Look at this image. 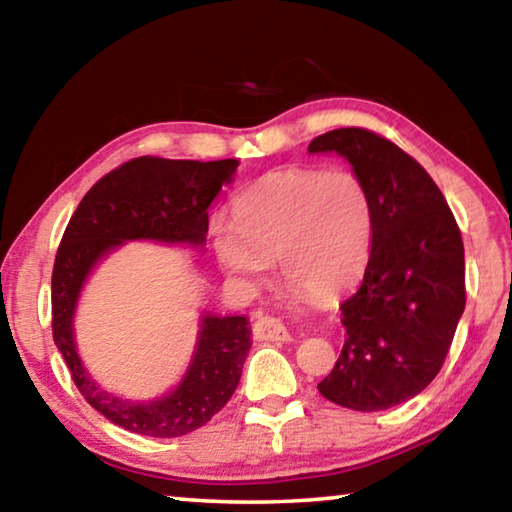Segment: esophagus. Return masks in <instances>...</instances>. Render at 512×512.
<instances>
[{
    "instance_id": "esophagus-1",
    "label": "esophagus",
    "mask_w": 512,
    "mask_h": 512,
    "mask_svg": "<svg viewBox=\"0 0 512 512\" xmlns=\"http://www.w3.org/2000/svg\"><path fill=\"white\" fill-rule=\"evenodd\" d=\"M255 336L259 341H289L291 334L287 325L275 316H262L255 323Z\"/></svg>"
}]
</instances>
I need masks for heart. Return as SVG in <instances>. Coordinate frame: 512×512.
Segmentation results:
<instances>
[{
    "label": "heart",
    "mask_w": 512,
    "mask_h": 512,
    "mask_svg": "<svg viewBox=\"0 0 512 512\" xmlns=\"http://www.w3.org/2000/svg\"><path fill=\"white\" fill-rule=\"evenodd\" d=\"M375 201L350 169L268 173L216 219L210 241L232 280L255 284L275 259L284 280L314 298L339 296L366 273L375 244Z\"/></svg>",
    "instance_id": "heart-1"
}]
</instances>
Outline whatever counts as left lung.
I'll return each mask as SVG.
<instances>
[{"label": "left lung", "instance_id": "left-lung-1", "mask_svg": "<svg viewBox=\"0 0 512 512\" xmlns=\"http://www.w3.org/2000/svg\"><path fill=\"white\" fill-rule=\"evenodd\" d=\"M309 153L348 158L375 201V244L343 300L345 343L318 391L352 411L411 400L443 368L465 309V250L443 192L418 160L368 128H336Z\"/></svg>", "mask_w": 512, "mask_h": 512}]
</instances>
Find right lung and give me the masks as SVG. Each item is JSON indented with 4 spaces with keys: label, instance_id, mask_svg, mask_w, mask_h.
Here are the masks:
<instances>
[{
    "label": "right lung",
    "instance_id": "right-lung-1",
    "mask_svg": "<svg viewBox=\"0 0 512 512\" xmlns=\"http://www.w3.org/2000/svg\"><path fill=\"white\" fill-rule=\"evenodd\" d=\"M239 160H167L142 155L94 183L69 219L51 273V332L85 402L126 431L176 438L203 427L235 393L250 350L246 316H205L185 379L155 402H126L101 391L76 354L72 318L94 264L128 239L203 246L207 207Z\"/></svg>",
    "mask_w": 512,
    "mask_h": 512
}]
</instances>
